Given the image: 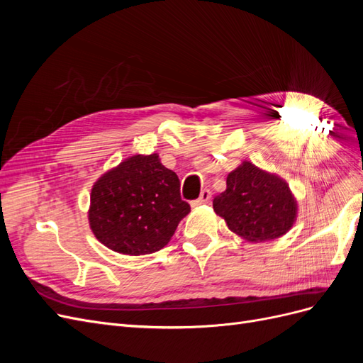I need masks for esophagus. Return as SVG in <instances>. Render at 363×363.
I'll list each match as a JSON object with an SVG mask.
<instances>
[{
  "mask_svg": "<svg viewBox=\"0 0 363 363\" xmlns=\"http://www.w3.org/2000/svg\"><path fill=\"white\" fill-rule=\"evenodd\" d=\"M211 199H212V192H211V189H204V191L201 192V195L199 196V199H196L195 201H192V207L206 204V203L211 201Z\"/></svg>",
  "mask_w": 363,
  "mask_h": 363,
  "instance_id": "obj_1",
  "label": "esophagus"
}]
</instances>
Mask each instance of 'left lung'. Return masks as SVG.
I'll return each mask as SVG.
<instances>
[{"mask_svg":"<svg viewBox=\"0 0 363 363\" xmlns=\"http://www.w3.org/2000/svg\"><path fill=\"white\" fill-rule=\"evenodd\" d=\"M213 208L232 232L250 242L283 236L296 216L286 182L250 162L227 175V189L215 196Z\"/></svg>","mask_w":363,"mask_h":363,"instance_id":"1","label":"left lung"}]
</instances>
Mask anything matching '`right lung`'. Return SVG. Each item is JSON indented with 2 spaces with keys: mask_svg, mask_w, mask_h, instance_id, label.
Here are the masks:
<instances>
[{
  "mask_svg": "<svg viewBox=\"0 0 363 363\" xmlns=\"http://www.w3.org/2000/svg\"><path fill=\"white\" fill-rule=\"evenodd\" d=\"M189 212L177 174L164 168L157 155H138L94 184L89 224L107 248L142 256L167 245Z\"/></svg>",
  "mask_w": 363,
  "mask_h": 363,
  "instance_id": "add662e5",
  "label": "right lung"
}]
</instances>
